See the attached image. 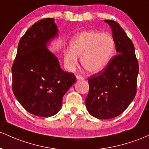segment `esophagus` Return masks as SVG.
<instances>
[{
  "instance_id": "1",
  "label": "esophagus",
  "mask_w": 149,
  "mask_h": 149,
  "mask_svg": "<svg viewBox=\"0 0 149 149\" xmlns=\"http://www.w3.org/2000/svg\"><path fill=\"white\" fill-rule=\"evenodd\" d=\"M76 78H77V80H84V78H83L82 76H81V75L76 76Z\"/></svg>"
}]
</instances>
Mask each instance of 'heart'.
I'll list each match as a JSON object with an SVG mask.
<instances>
[{
    "label": "heart",
    "mask_w": 149,
    "mask_h": 149,
    "mask_svg": "<svg viewBox=\"0 0 149 149\" xmlns=\"http://www.w3.org/2000/svg\"><path fill=\"white\" fill-rule=\"evenodd\" d=\"M115 52V42L109 34L97 31L83 32L75 36L70 43V50L64 52L65 65L73 70L78 64V57L86 71L97 73L107 68Z\"/></svg>",
    "instance_id": "1"
}]
</instances>
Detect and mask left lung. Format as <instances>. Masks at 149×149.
Segmentation results:
<instances>
[{
    "label": "left lung",
    "instance_id": "obj_1",
    "mask_svg": "<svg viewBox=\"0 0 149 149\" xmlns=\"http://www.w3.org/2000/svg\"><path fill=\"white\" fill-rule=\"evenodd\" d=\"M111 27L117 54L105 69L88 77L86 105L90 114L102 120L122 114L135 97L139 63L133 42L117 22L105 19Z\"/></svg>",
    "mask_w": 149,
    "mask_h": 149
}]
</instances>
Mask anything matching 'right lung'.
<instances>
[{
  "instance_id": "obj_1",
  "label": "right lung",
  "mask_w": 149,
  "mask_h": 149,
  "mask_svg": "<svg viewBox=\"0 0 149 149\" xmlns=\"http://www.w3.org/2000/svg\"><path fill=\"white\" fill-rule=\"evenodd\" d=\"M57 36L54 18L35 22L19 40L12 66L16 99L27 112L40 117L56 114L63 95L76 81L73 73L61 69L57 57L47 49Z\"/></svg>"
}]
</instances>
